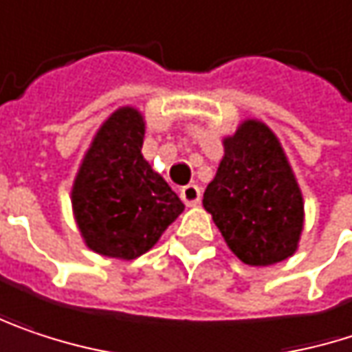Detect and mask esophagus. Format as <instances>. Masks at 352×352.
I'll list each match as a JSON object with an SVG mask.
<instances>
[{
  "label": "esophagus",
  "instance_id": "1",
  "mask_svg": "<svg viewBox=\"0 0 352 352\" xmlns=\"http://www.w3.org/2000/svg\"><path fill=\"white\" fill-rule=\"evenodd\" d=\"M181 199L185 201V206H197L199 199H201V189L197 185H185L181 189Z\"/></svg>",
  "mask_w": 352,
  "mask_h": 352
}]
</instances>
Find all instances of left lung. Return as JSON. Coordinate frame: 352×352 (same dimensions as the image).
Masks as SVG:
<instances>
[{
  "label": "left lung",
  "mask_w": 352,
  "mask_h": 352,
  "mask_svg": "<svg viewBox=\"0 0 352 352\" xmlns=\"http://www.w3.org/2000/svg\"><path fill=\"white\" fill-rule=\"evenodd\" d=\"M204 208L248 266H272L298 250L302 191L268 124L248 118L223 139V159L204 193Z\"/></svg>",
  "instance_id": "left-lung-1"
}]
</instances>
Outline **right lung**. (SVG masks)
<instances>
[{
	"label": "right lung",
	"mask_w": 352,
	"mask_h": 352,
	"mask_svg": "<svg viewBox=\"0 0 352 352\" xmlns=\"http://www.w3.org/2000/svg\"><path fill=\"white\" fill-rule=\"evenodd\" d=\"M144 116L120 107L100 124L72 185V211L84 243L107 258L148 252L185 209L141 148Z\"/></svg>",
	"instance_id": "obj_1"
}]
</instances>
